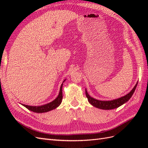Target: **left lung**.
Instances as JSON below:
<instances>
[{"mask_svg":"<svg viewBox=\"0 0 148 148\" xmlns=\"http://www.w3.org/2000/svg\"><path fill=\"white\" fill-rule=\"evenodd\" d=\"M137 84H138V82L135 84V87L133 88L132 90L128 94H127V95H125L122 97H120V98H119V99L112 100V101H99V100H97L96 99H94L93 97H91L88 95L86 89H85V91H86V96L88 98V100L89 102L90 103L91 105H92L94 107H97V108H99L101 109L110 110V109H114L115 108H117V107L123 105V104H125V102H127L130 99L131 97L133 95V94L135 91Z\"/></svg>","mask_w":148,"mask_h":148,"instance_id":"obj_1","label":"left lung"}]
</instances>
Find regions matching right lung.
<instances>
[{
    "label": "right lung",
    "instance_id": "right-lung-1",
    "mask_svg": "<svg viewBox=\"0 0 148 148\" xmlns=\"http://www.w3.org/2000/svg\"><path fill=\"white\" fill-rule=\"evenodd\" d=\"M65 81V79L64 80V82ZM62 86H63V83L61 84L59 96H58L56 99L55 100H53L52 102H49L47 104L39 106H31L25 105V104H22V105L25 106L26 108H27L28 110H29L31 111H33V112H36V113L47 112L52 110L53 109H55L56 108H57V107L59 106V105L61 104V102H62V97H63V96H62Z\"/></svg>",
    "mask_w": 148,
    "mask_h": 148
}]
</instances>
